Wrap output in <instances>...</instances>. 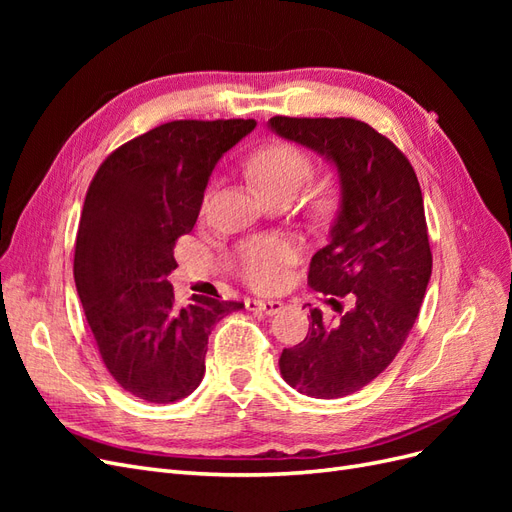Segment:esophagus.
<instances>
[{
	"instance_id": "34e87169",
	"label": "esophagus",
	"mask_w": 512,
	"mask_h": 512,
	"mask_svg": "<svg viewBox=\"0 0 512 512\" xmlns=\"http://www.w3.org/2000/svg\"><path fill=\"white\" fill-rule=\"evenodd\" d=\"M245 307L250 309V312H260V314H267L273 316L280 312L284 307L282 301H273V299H245Z\"/></svg>"
}]
</instances>
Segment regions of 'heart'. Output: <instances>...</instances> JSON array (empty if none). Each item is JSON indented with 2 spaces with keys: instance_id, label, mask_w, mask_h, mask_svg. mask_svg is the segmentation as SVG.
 <instances>
[{
  "instance_id": "1",
  "label": "heart",
  "mask_w": 512,
  "mask_h": 512,
  "mask_svg": "<svg viewBox=\"0 0 512 512\" xmlns=\"http://www.w3.org/2000/svg\"><path fill=\"white\" fill-rule=\"evenodd\" d=\"M312 158L286 141L260 147L250 160V173L258 188L269 198L297 194L312 177ZM292 245L277 237H256L243 241L232 254V267L250 286L269 288L280 282L282 269L292 262Z\"/></svg>"
}]
</instances>
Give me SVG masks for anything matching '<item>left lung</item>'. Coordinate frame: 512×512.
Returning a JSON list of instances; mask_svg holds the SVG:
<instances>
[{
  "mask_svg": "<svg viewBox=\"0 0 512 512\" xmlns=\"http://www.w3.org/2000/svg\"><path fill=\"white\" fill-rule=\"evenodd\" d=\"M269 126L331 160L342 185L331 241L307 273L339 318L309 309V331L284 348L280 371L309 397H346L393 363L421 309L431 277L421 185L404 153L365 121L277 115Z\"/></svg>",
  "mask_w": 512,
  "mask_h": 512,
  "instance_id": "obj_1",
  "label": "left lung"
}]
</instances>
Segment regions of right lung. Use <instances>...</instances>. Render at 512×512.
<instances>
[{"instance_id": "1", "label": "right lung", "mask_w": 512, "mask_h": 512, "mask_svg": "<svg viewBox=\"0 0 512 512\" xmlns=\"http://www.w3.org/2000/svg\"><path fill=\"white\" fill-rule=\"evenodd\" d=\"M254 128V119L168 121L117 147L89 183L74 247L76 292L108 374L151 404L196 389L213 324L243 307L200 294L177 305L166 277L215 164Z\"/></svg>"}]
</instances>
